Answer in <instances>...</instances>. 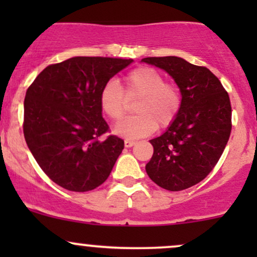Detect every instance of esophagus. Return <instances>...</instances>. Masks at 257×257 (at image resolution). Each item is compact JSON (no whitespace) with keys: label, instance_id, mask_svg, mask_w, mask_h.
<instances>
[{"label":"esophagus","instance_id":"esophagus-1","mask_svg":"<svg viewBox=\"0 0 257 257\" xmlns=\"http://www.w3.org/2000/svg\"><path fill=\"white\" fill-rule=\"evenodd\" d=\"M135 141H132V140H124V146L125 147H133L135 145Z\"/></svg>","mask_w":257,"mask_h":257}]
</instances>
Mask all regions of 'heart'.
<instances>
[{
    "instance_id": "b5f03b06",
    "label": "heart",
    "mask_w": 257,
    "mask_h": 257,
    "mask_svg": "<svg viewBox=\"0 0 257 257\" xmlns=\"http://www.w3.org/2000/svg\"><path fill=\"white\" fill-rule=\"evenodd\" d=\"M123 90L117 79L111 78L100 90V107L112 120H118L128 108V99H137V114L122 119L114 126V133L126 139H140L152 134L157 125L166 128L178 117L181 108L179 88L167 83L161 72L144 66L133 70L125 77Z\"/></svg>"
}]
</instances>
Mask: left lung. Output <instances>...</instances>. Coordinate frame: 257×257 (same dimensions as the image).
Returning a JSON list of instances; mask_svg holds the SVG:
<instances>
[{
	"label": "left lung",
	"mask_w": 257,
	"mask_h": 257,
	"mask_svg": "<svg viewBox=\"0 0 257 257\" xmlns=\"http://www.w3.org/2000/svg\"><path fill=\"white\" fill-rule=\"evenodd\" d=\"M141 61L169 73L182 96L176 119L161 137L150 140L153 155L146 173L164 190H186L208 176L227 145L232 129L228 93L210 70L182 58Z\"/></svg>",
	"instance_id": "1"
}]
</instances>
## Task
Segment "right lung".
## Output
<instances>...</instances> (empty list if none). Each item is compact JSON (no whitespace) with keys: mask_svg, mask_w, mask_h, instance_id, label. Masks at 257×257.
<instances>
[{"mask_svg":"<svg viewBox=\"0 0 257 257\" xmlns=\"http://www.w3.org/2000/svg\"><path fill=\"white\" fill-rule=\"evenodd\" d=\"M133 59L75 57L47 66L26 90L24 137L38 166L65 190L104 184L124 147L105 135L99 95L105 82Z\"/></svg>","mask_w":257,"mask_h":257,"instance_id":"right-lung-1","label":"right lung"}]
</instances>
